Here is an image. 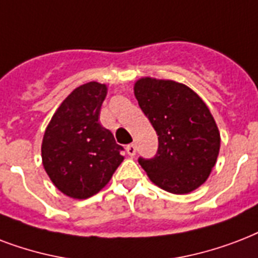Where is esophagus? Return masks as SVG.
Listing matches in <instances>:
<instances>
[{
  "label": "esophagus",
  "instance_id": "1",
  "mask_svg": "<svg viewBox=\"0 0 258 258\" xmlns=\"http://www.w3.org/2000/svg\"><path fill=\"white\" fill-rule=\"evenodd\" d=\"M126 152L129 156H135L136 155V145L135 144H129L126 147Z\"/></svg>",
  "mask_w": 258,
  "mask_h": 258
}]
</instances>
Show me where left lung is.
I'll list each match as a JSON object with an SVG mask.
<instances>
[{
  "mask_svg": "<svg viewBox=\"0 0 258 258\" xmlns=\"http://www.w3.org/2000/svg\"><path fill=\"white\" fill-rule=\"evenodd\" d=\"M135 97L159 136L156 156L139 159L152 183L177 195L201 187L221 147L218 126L203 99L183 83L149 77L136 82Z\"/></svg>",
  "mask_w": 258,
  "mask_h": 258,
  "instance_id": "1",
  "label": "left lung"
}]
</instances>
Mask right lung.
I'll use <instances>...</instances> for the list:
<instances>
[{
  "label": "right lung",
  "mask_w": 258,
  "mask_h": 258,
  "mask_svg": "<svg viewBox=\"0 0 258 258\" xmlns=\"http://www.w3.org/2000/svg\"><path fill=\"white\" fill-rule=\"evenodd\" d=\"M106 94L107 86L98 82L77 87L44 132V169L55 187L74 199L99 192L123 161L122 147L98 121Z\"/></svg>",
  "instance_id": "add662e5"
}]
</instances>
